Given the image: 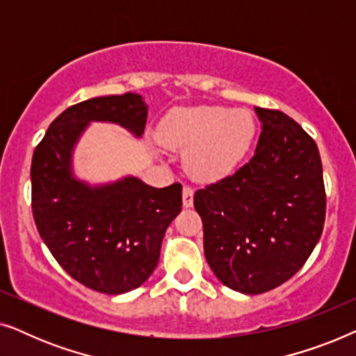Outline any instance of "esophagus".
<instances>
[{
    "mask_svg": "<svg viewBox=\"0 0 356 356\" xmlns=\"http://www.w3.org/2000/svg\"><path fill=\"white\" fill-rule=\"evenodd\" d=\"M193 199H194V189L191 186H184L183 188V206L191 207Z\"/></svg>",
    "mask_w": 356,
    "mask_h": 356,
    "instance_id": "1",
    "label": "esophagus"
}]
</instances>
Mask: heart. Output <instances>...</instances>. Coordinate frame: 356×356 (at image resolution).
I'll return each mask as SVG.
<instances>
[{
  "mask_svg": "<svg viewBox=\"0 0 356 356\" xmlns=\"http://www.w3.org/2000/svg\"><path fill=\"white\" fill-rule=\"evenodd\" d=\"M256 121L248 110L191 106L173 110L160 126L167 147L188 150L184 167L194 178L217 181L235 170L250 150Z\"/></svg>",
  "mask_w": 356,
  "mask_h": 356,
  "instance_id": "obj_1",
  "label": "heart"
}]
</instances>
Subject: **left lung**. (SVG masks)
Here are the masks:
<instances>
[{
	"instance_id": "left-lung-1",
	"label": "left lung",
	"mask_w": 356,
	"mask_h": 356,
	"mask_svg": "<svg viewBox=\"0 0 356 356\" xmlns=\"http://www.w3.org/2000/svg\"><path fill=\"white\" fill-rule=\"evenodd\" d=\"M254 110L262 131L250 162L194 193L209 266L223 285L246 295L291 279L318 245L325 220L314 139L284 111Z\"/></svg>"
}]
</instances>
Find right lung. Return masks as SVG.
I'll return each instance as SVG.
<instances>
[{
    "mask_svg": "<svg viewBox=\"0 0 356 356\" xmlns=\"http://www.w3.org/2000/svg\"><path fill=\"white\" fill-rule=\"evenodd\" d=\"M147 106L136 94L71 105L33 150L32 213L43 243L79 284L106 295L138 289L157 267L165 232L181 211V184L152 188L128 177L90 188L71 172V152L90 121L140 136Z\"/></svg>",
    "mask_w": 356,
    "mask_h": 356,
    "instance_id": "obj_1",
    "label": "right lung"
}]
</instances>
